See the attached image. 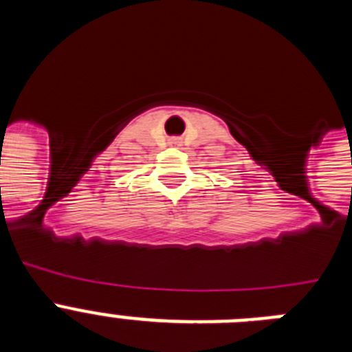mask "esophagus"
Returning a JSON list of instances; mask_svg holds the SVG:
<instances>
[{
	"mask_svg": "<svg viewBox=\"0 0 352 352\" xmlns=\"http://www.w3.org/2000/svg\"><path fill=\"white\" fill-rule=\"evenodd\" d=\"M173 142H178V139H173Z\"/></svg>",
	"mask_w": 352,
	"mask_h": 352,
	"instance_id": "esophagus-1",
	"label": "esophagus"
}]
</instances>
